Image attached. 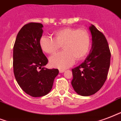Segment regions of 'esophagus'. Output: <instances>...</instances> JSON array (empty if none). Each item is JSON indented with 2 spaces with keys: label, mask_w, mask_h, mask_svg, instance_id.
<instances>
[{
  "label": "esophagus",
  "mask_w": 121,
  "mask_h": 121,
  "mask_svg": "<svg viewBox=\"0 0 121 121\" xmlns=\"http://www.w3.org/2000/svg\"><path fill=\"white\" fill-rule=\"evenodd\" d=\"M60 73H63L64 72H65V70H62V69H60Z\"/></svg>",
  "instance_id": "obj_1"
}]
</instances>
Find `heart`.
<instances>
[{"label": "heart", "mask_w": 121, "mask_h": 121, "mask_svg": "<svg viewBox=\"0 0 121 121\" xmlns=\"http://www.w3.org/2000/svg\"><path fill=\"white\" fill-rule=\"evenodd\" d=\"M54 39L42 36L39 44L43 51L53 54L63 46L64 51L59 52L49 58L52 67L65 69L71 66L75 60H81L86 56L91 44L90 36L87 30L82 28L66 27L54 32Z\"/></svg>", "instance_id": "heart-1"}]
</instances>
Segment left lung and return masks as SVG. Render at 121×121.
<instances>
[{
  "mask_svg": "<svg viewBox=\"0 0 121 121\" xmlns=\"http://www.w3.org/2000/svg\"><path fill=\"white\" fill-rule=\"evenodd\" d=\"M92 36L90 52L81 65L72 70V85L78 95L88 96L101 89L107 77L110 63V51L105 37L91 25Z\"/></svg>",
  "mask_w": 121,
  "mask_h": 121,
  "instance_id": "8db88e82",
  "label": "left lung"
}]
</instances>
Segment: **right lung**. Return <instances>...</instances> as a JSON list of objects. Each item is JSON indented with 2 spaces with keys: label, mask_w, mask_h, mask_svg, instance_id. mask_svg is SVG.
<instances>
[{
  "label": "right lung",
  "mask_w": 121,
  "mask_h": 121,
  "mask_svg": "<svg viewBox=\"0 0 121 121\" xmlns=\"http://www.w3.org/2000/svg\"><path fill=\"white\" fill-rule=\"evenodd\" d=\"M43 25L30 23L18 32L13 48V70L16 80L26 93L33 97L46 95L59 73L58 69H46L48 60L39 41Z\"/></svg>",
  "instance_id": "right-lung-1"
}]
</instances>
